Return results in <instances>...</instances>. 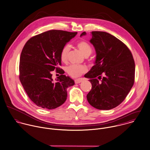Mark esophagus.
Returning a JSON list of instances; mask_svg holds the SVG:
<instances>
[{
  "label": "esophagus",
  "mask_w": 150,
  "mask_h": 150,
  "mask_svg": "<svg viewBox=\"0 0 150 150\" xmlns=\"http://www.w3.org/2000/svg\"><path fill=\"white\" fill-rule=\"evenodd\" d=\"M83 81V79L80 78V79H75V83L76 84H78V83H80L81 82H82Z\"/></svg>",
  "instance_id": "esophagus-1"
}]
</instances>
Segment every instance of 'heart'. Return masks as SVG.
Wrapping results in <instances>:
<instances>
[{"instance_id": "heart-1", "label": "heart", "mask_w": 150, "mask_h": 150, "mask_svg": "<svg viewBox=\"0 0 150 150\" xmlns=\"http://www.w3.org/2000/svg\"><path fill=\"white\" fill-rule=\"evenodd\" d=\"M77 47L83 54V55L88 57L92 53V49L90 45L83 40L79 41L77 43ZM70 47L68 45H65L61 49L60 53V58L62 62H66L68 56L69 52ZM67 73L72 77L76 78L85 73L87 71V68L85 65H71L66 68Z\"/></svg>"}]
</instances>
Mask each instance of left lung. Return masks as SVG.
Instances as JSON below:
<instances>
[{
    "label": "left lung",
    "instance_id": "left-lung-1",
    "mask_svg": "<svg viewBox=\"0 0 150 150\" xmlns=\"http://www.w3.org/2000/svg\"><path fill=\"white\" fill-rule=\"evenodd\" d=\"M86 34L83 32L81 36ZM91 35L90 42L96 58L95 65L85 75L92 85L86 97L92 107L108 110L119 105L132 89L134 61L126 45L114 36L101 31H92Z\"/></svg>",
    "mask_w": 150,
    "mask_h": 150
}]
</instances>
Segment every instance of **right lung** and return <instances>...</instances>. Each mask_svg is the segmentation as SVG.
Returning <instances> with one entry per match:
<instances>
[{"mask_svg": "<svg viewBox=\"0 0 150 150\" xmlns=\"http://www.w3.org/2000/svg\"><path fill=\"white\" fill-rule=\"evenodd\" d=\"M77 32L50 30L30 38L21 52L19 71L20 82L32 101L37 106L52 110L67 100L68 87L74 80L59 68L62 47ZM56 69L62 75L54 82L51 72Z\"/></svg>", "mask_w": 150, "mask_h": 150, "instance_id": "obj_1", "label": "right lung"}]
</instances>
